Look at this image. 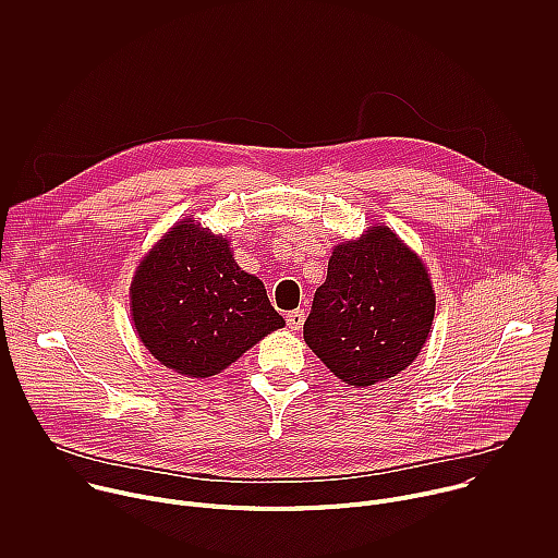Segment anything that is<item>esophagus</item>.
I'll return each mask as SVG.
<instances>
[{"label": "esophagus", "instance_id": "esophagus-1", "mask_svg": "<svg viewBox=\"0 0 558 558\" xmlns=\"http://www.w3.org/2000/svg\"><path fill=\"white\" fill-rule=\"evenodd\" d=\"M304 317H306L304 308H295V311H289V313H287V325H289V329L298 331V329L304 325Z\"/></svg>", "mask_w": 558, "mask_h": 558}]
</instances>
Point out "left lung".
<instances>
[{"instance_id": "1", "label": "left lung", "mask_w": 558, "mask_h": 558, "mask_svg": "<svg viewBox=\"0 0 558 558\" xmlns=\"http://www.w3.org/2000/svg\"><path fill=\"white\" fill-rule=\"evenodd\" d=\"M435 291L422 258L386 225L340 243L304 323V342L353 388L386 381L420 355Z\"/></svg>"}]
</instances>
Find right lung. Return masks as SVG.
Wrapping results in <instances>:
<instances>
[{
  "label": "right lung",
  "instance_id": "add662e5",
  "mask_svg": "<svg viewBox=\"0 0 558 558\" xmlns=\"http://www.w3.org/2000/svg\"><path fill=\"white\" fill-rule=\"evenodd\" d=\"M130 311L145 349L185 377H211L284 327L265 284L243 271L229 241L192 218L141 260Z\"/></svg>",
  "mask_w": 558,
  "mask_h": 558
}]
</instances>
